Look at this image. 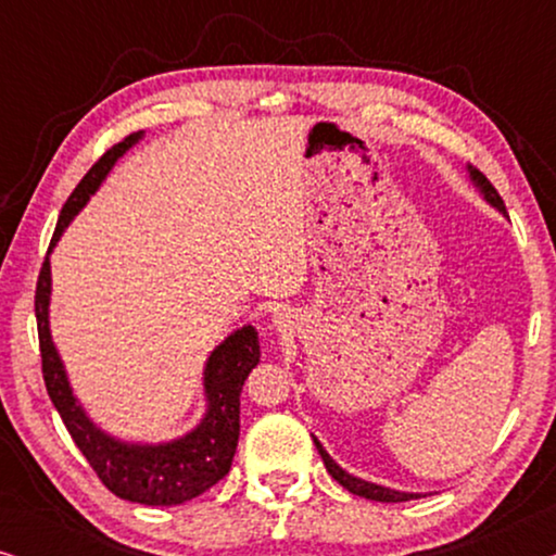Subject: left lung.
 Wrapping results in <instances>:
<instances>
[{
  "label": "left lung",
  "instance_id": "obj_1",
  "mask_svg": "<svg viewBox=\"0 0 556 556\" xmlns=\"http://www.w3.org/2000/svg\"><path fill=\"white\" fill-rule=\"evenodd\" d=\"M468 172H470V179L476 181V187L481 189L485 200H489V202L493 204V207H498V210L506 215V204H504V200H501V194L496 192V187H493L491 181L485 179V174H483L481 169H476L473 164H468ZM314 443H316V447H318V453H321L324 466H326V470H329V473H331L333 481H339L349 493H354V496H362V498H369V501H382V504H400V501L417 498V493L390 491V489H384V485H375V483H369V481H362V478L349 476L346 470H341V468L337 466V463H333V460L329 458V453L324 451L321 443H318L316 438H314Z\"/></svg>",
  "mask_w": 556,
  "mask_h": 556
}]
</instances>
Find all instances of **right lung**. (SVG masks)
Instances as JSON below:
<instances>
[{
    "label": "right lung",
    "instance_id": "add662e5",
    "mask_svg": "<svg viewBox=\"0 0 556 556\" xmlns=\"http://www.w3.org/2000/svg\"><path fill=\"white\" fill-rule=\"evenodd\" d=\"M139 136H126L113 143L98 162L90 166L80 185L73 189L60 212L50 248L71 223L75 212L96 192L116 159L131 147ZM50 253V250H48ZM48 303H50V257H45L40 278L35 288V316L37 337H40L42 377L52 405L63 417L67 432L86 455L90 468L101 478V483L118 498L147 506H177L192 501L212 489L217 481L230 473L235 447L240 438V392L242 384L257 362H261V344L253 326H242L232 337H227L212 352L207 369H204V390H207L210 409L204 420L187 438L166 445H126L118 443L96 428L75 402L65 369L52 346L48 329Z\"/></svg>",
    "mask_w": 556,
    "mask_h": 556
}]
</instances>
